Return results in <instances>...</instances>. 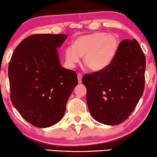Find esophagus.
Segmentation results:
<instances>
[{
	"instance_id": "esophagus-1",
	"label": "esophagus",
	"mask_w": 157,
	"mask_h": 157,
	"mask_svg": "<svg viewBox=\"0 0 157 157\" xmlns=\"http://www.w3.org/2000/svg\"><path fill=\"white\" fill-rule=\"evenodd\" d=\"M77 76H78V83H81V81H82V74H79V73H78Z\"/></svg>"
}]
</instances>
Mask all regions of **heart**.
<instances>
[{"instance_id": "b5f03b06", "label": "heart", "mask_w": 157, "mask_h": 157, "mask_svg": "<svg viewBox=\"0 0 157 157\" xmlns=\"http://www.w3.org/2000/svg\"><path fill=\"white\" fill-rule=\"evenodd\" d=\"M119 47L117 36L105 32L81 36L74 40V47L68 46L64 53V60L68 68L74 67L83 56V64L92 71L106 68L116 57Z\"/></svg>"}]
</instances>
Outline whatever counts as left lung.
I'll use <instances>...</instances> for the list:
<instances>
[{"label": "left lung", "mask_w": 157, "mask_h": 157, "mask_svg": "<svg viewBox=\"0 0 157 157\" xmlns=\"http://www.w3.org/2000/svg\"><path fill=\"white\" fill-rule=\"evenodd\" d=\"M146 59L136 39H125L110 65L85 74L86 101L92 117L106 125L125 121L134 111L144 90Z\"/></svg>", "instance_id": "8db88e82"}]
</instances>
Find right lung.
I'll return each mask as SVG.
<instances>
[{
  "label": "right lung",
  "instance_id": "1",
  "mask_svg": "<svg viewBox=\"0 0 157 157\" xmlns=\"http://www.w3.org/2000/svg\"><path fill=\"white\" fill-rule=\"evenodd\" d=\"M65 34H34L23 39L8 65L10 100L23 119L46 128L63 117L66 103L78 84L74 71L59 62L57 48Z\"/></svg>",
  "mask_w": 157,
  "mask_h": 157
}]
</instances>
